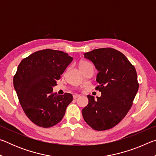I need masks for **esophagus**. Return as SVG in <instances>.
<instances>
[{
	"mask_svg": "<svg viewBox=\"0 0 156 156\" xmlns=\"http://www.w3.org/2000/svg\"><path fill=\"white\" fill-rule=\"evenodd\" d=\"M73 99H76L77 98H78V97H80V95H78V94H75V95H73Z\"/></svg>",
	"mask_w": 156,
	"mask_h": 156,
	"instance_id": "esophagus-1",
	"label": "esophagus"
}]
</instances>
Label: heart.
Segmentation results:
<instances>
[{
    "mask_svg": "<svg viewBox=\"0 0 156 156\" xmlns=\"http://www.w3.org/2000/svg\"><path fill=\"white\" fill-rule=\"evenodd\" d=\"M89 64H90V63L88 62H87V61H81L80 62V64H79V67H80V69H81V68L85 67V66L88 65Z\"/></svg>",
    "mask_w": 156,
    "mask_h": 156,
    "instance_id": "1",
    "label": "heart"
}]
</instances>
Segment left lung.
<instances>
[{"instance_id": "left-lung-1", "label": "left lung", "mask_w": 156, "mask_h": 156, "mask_svg": "<svg viewBox=\"0 0 156 156\" xmlns=\"http://www.w3.org/2000/svg\"><path fill=\"white\" fill-rule=\"evenodd\" d=\"M98 73L96 90L101 96L88 95L89 103L82 110L85 122L96 131L118 125L128 113L139 88L136 70L122 53L113 48H100L84 54Z\"/></svg>"}]
</instances>
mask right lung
Masks as SVG:
<instances>
[{
    "label": "right lung",
    "mask_w": 156,
    "mask_h": 156,
    "mask_svg": "<svg viewBox=\"0 0 156 156\" xmlns=\"http://www.w3.org/2000/svg\"><path fill=\"white\" fill-rule=\"evenodd\" d=\"M73 58L58 50L43 49L25 58L14 76V87L20 104L31 122L44 128L60 122L73 100L71 94L53 93Z\"/></svg>",
    "instance_id": "right-lung-1"
}]
</instances>
